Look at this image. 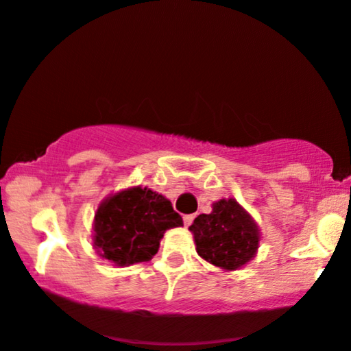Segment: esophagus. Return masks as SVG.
<instances>
[{"label":"esophagus","mask_w":351,"mask_h":351,"mask_svg":"<svg viewBox=\"0 0 351 351\" xmlns=\"http://www.w3.org/2000/svg\"><path fill=\"white\" fill-rule=\"evenodd\" d=\"M193 218H195V215H193V213H191V215H184V225L185 226H191L192 221H193Z\"/></svg>","instance_id":"34e87169"}]
</instances>
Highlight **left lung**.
<instances>
[{"mask_svg":"<svg viewBox=\"0 0 351 351\" xmlns=\"http://www.w3.org/2000/svg\"><path fill=\"white\" fill-rule=\"evenodd\" d=\"M200 258L225 271H237L250 263L259 246L256 221L234 199H221L212 213H202L189 226Z\"/></svg>","mask_w":351,"mask_h":351,"instance_id":"obj_1","label":"left lung"}]
</instances>
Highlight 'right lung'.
Instances as JSON below:
<instances>
[{
    "instance_id": "right-lung-1",
    "label": "right lung",
    "mask_w": 351,
    "mask_h": 351,
    "mask_svg": "<svg viewBox=\"0 0 351 351\" xmlns=\"http://www.w3.org/2000/svg\"><path fill=\"white\" fill-rule=\"evenodd\" d=\"M171 200L147 187H130L106 197L93 220V248L117 266L149 261L169 228L182 226Z\"/></svg>"
}]
</instances>
